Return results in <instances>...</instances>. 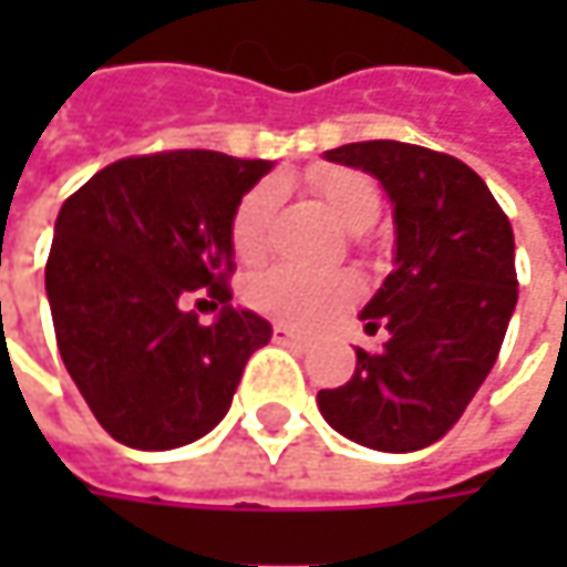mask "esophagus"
I'll return each instance as SVG.
<instances>
[{"label": "esophagus", "instance_id": "obj_1", "mask_svg": "<svg viewBox=\"0 0 567 567\" xmlns=\"http://www.w3.org/2000/svg\"><path fill=\"white\" fill-rule=\"evenodd\" d=\"M274 340L277 343H302V334H296L293 328H287V324H274Z\"/></svg>", "mask_w": 567, "mask_h": 567}]
</instances>
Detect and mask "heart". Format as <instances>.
<instances>
[{
    "instance_id": "heart-1",
    "label": "heart",
    "mask_w": 567,
    "mask_h": 567,
    "mask_svg": "<svg viewBox=\"0 0 567 567\" xmlns=\"http://www.w3.org/2000/svg\"><path fill=\"white\" fill-rule=\"evenodd\" d=\"M309 186L334 214L340 227L350 233L369 229L381 214V188L372 176L347 166H316L309 173ZM280 205V186L265 179L251 186L229 217V243L236 258L258 261L265 258L271 243V220ZM357 280L347 271H299L293 265H274L268 271L255 274L246 284V299L251 309L265 316L309 328L357 299Z\"/></svg>"
}]
</instances>
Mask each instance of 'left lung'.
Listing matches in <instances>:
<instances>
[{
  "mask_svg": "<svg viewBox=\"0 0 567 567\" xmlns=\"http://www.w3.org/2000/svg\"><path fill=\"white\" fill-rule=\"evenodd\" d=\"M324 157L381 183L394 207V271L360 312L365 331H388L384 347H357L353 379L318 391V410L357 445L420 451L464 416L498 360L517 306L512 224L457 157L403 142Z\"/></svg>",
  "mask_w": 567,
  "mask_h": 567,
  "instance_id": "left-lung-1",
  "label": "left lung"
}]
</instances>
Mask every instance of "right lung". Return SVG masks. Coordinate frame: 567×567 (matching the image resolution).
<instances>
[{"label":"right lung","instance_id":"1","mask_svg":"<svg viewBox=\"0 0 567 567\" xmlns=\"http://www.w3.org/2000/svg\"><path fill=\"white\" fill-rule=\"evenodd\" d=\"M271 161L217 151L125 157L94 173L55 217L47 299L55 343L97 423L125 447L169 451L227 416L271 324L229 306V217ZM221 312L198 326L182 302Z\"/></svg>","mask_w":567,"mask_h":567}]
</instances>
